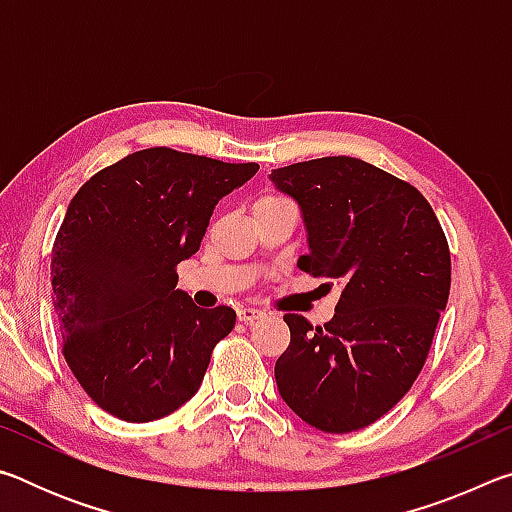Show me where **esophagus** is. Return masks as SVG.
<instances>
[{
	"instance_id": "1",
	"label": "esophagus",
	"mask_w": 512,
	"mask_h": 512,
	"mask_svg": "<svg viewBox=\"0 0 512 512\" xmlns=\"http://www.w3.org/2000/svg\"><path fill=\"white\" fill-rule=\"evenodd\" d=\"M237 316H239L241 323H253V320H259V318L264 316V311L262 309H255V307H241L237 311Z\"/></svg>"
}]
</instances>
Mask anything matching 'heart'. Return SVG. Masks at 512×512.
Segmentation results:
<instances>
[{"mask_svg":"<svg viewBox=\"0 0 512 512\" xmlns=\"http://www.w3.org/2000/svg\"><path fill=\"white\" fill-rule=\"evenodd\" d=\"M275 198H282V196H273V194H268V196H262V198H259V201H275Z\"/></svg>","mask_w":512,"mask_h":512,"instance_id":"heart-1","label":"heart"}]
</instances>
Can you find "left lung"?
<instances>
[{
	"mask_svg": "<svg viewBox=\"0 0 512 512\" xmlns=\"http://www.w3.org/2000/svg\"><path fill=\"white\" fill-rule=\"evenodd\" d=\"M271 180L305 216L300 271L341 287L336 316L284 314L291 343L275 363L282 400L311 427L350 433L386 415L418 379L447 307L452 257L418 189L348 155L296 162Z\"/></svg>",
	"mask_w": 512,
	"mask_h": 512,
	"instance_id": "left-lung-1",
	"label": "left lung"
}]
</instances>
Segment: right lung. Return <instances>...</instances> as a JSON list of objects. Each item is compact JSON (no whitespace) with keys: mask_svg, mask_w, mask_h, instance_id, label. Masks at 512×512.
Returning <instances> with one entry per match:
<instances>
[{"mask_svg":"<svg viewBox=\"0 0 512 512\" xmlns=\"http://www.w3.org/2000/svg\"><path fill=\"white\" fill-rule=\"evenodd\" d=\"M169 146L135 151L85 183L51 250L63 354L83 391L126 422H151L201 386L230 307L201 309L176 289L214 205L257 173Z\"/></svg>","mask_w":512,"mask_h":512,"instance_id":"right-lung-1","label":"right lung"}]
</instances>
